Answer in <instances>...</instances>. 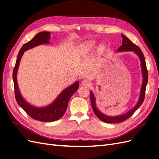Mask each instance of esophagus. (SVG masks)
<instances>
[{"label":"esophagus","mask_w":159,"mask_h":159,"mask_svg":"<svg viewBox=\"0 0 159 159\" xmlns=\"http://www.w3.org/2000/svg\"><path fill=\"white\" fill-rule=\"evenodd\" d=\"M81 84L84 85V86H88V87H89V86L91 85V82L88 80H84L81 81Z\"/></svg>","instance_id":"1"}]
</instances>
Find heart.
<instances>
[{"instance_id": "1", "label": "heart", "mask_w": 159, "mask_h": 159, "mask_svg": "<svg viewBox=\"0 0 159 159\" xmlns=\"http://www.w3.org/2000/svg\"><path fill=\"white\" fill-rule=\"evenodd\" d=\"M95 44V42L94 41L87 42H85V44H84L82 45V46H81V50H82V51L84 53L88 52L89 51H90L91 49L93 48ZM103 50H104V47L102 45H101L98 48V52L99 53H102Z\"/></svg>"}]
</instances>
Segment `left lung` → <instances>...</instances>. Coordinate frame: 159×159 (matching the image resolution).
Masks as SVG:
<instances>
[{"label":"left lung","instance_id":"left-lung-1","mask_svg":"<svg viewBox=\"0 0 159 159\" xmlns=\"http://www.w3.org/2000/svg\"><path fill=\"white\" fill-rule=\"evenodd\" d=\"M123 37V43L122 45L119 48L118 51L119 52H123V51H133L135 54L138 55L139 58L141 60V68H142V73H143V85L141 87V95L139 98V102L135 105V107H134L131 111H129L127 113L120 115V116L117 117H109L107 115H105L102 113H101L100 111L98 110V109L96 107L95 105V99L93 93L90 91V99H91V104L92 105L93 112L95 114L100 120H102V121L107 123H121L125 121H126L131 115L136 111V110L141 106V104L143 103L144 99H145V90L147 84L148 82V71L147 69L146 62L145 59L141 50L140 49L138 46L134 44L131 40H130L128 38H127L125 36L122 35Z\"/></svg>","mask_w":159,"mask_h":159}]
</instances>
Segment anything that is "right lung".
<instances>
[{
  "mask_svg": "<svg viewBox=\"0 0 159 159\" xmlns=\"http://www.w3.org/2000/svg\"><path fill=\"white\" fill-rule=\"evenodd\" d=\"M50 33L48 32H41L34 37L32 39L24 44L18 52L15 66L14 68L12 78L14 85V95L18 104L24 109V111L32 119L43 122H52L60 119L64 115L68 107V102L76 90L79 87V82L76 81L70 87L65 89L58 95V97L51 105L45 107L38 108L32 106L23 99L18 89L17 84L16 74L19 66V63L24 52L32 48L42 44L49 43Z\"/></svg>",
  "mask_w": 159,
  "mask_h": 159,
  "instance_id": "right-lung-1",
  "label": "right lung"
}]
</instances>
